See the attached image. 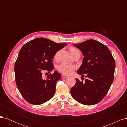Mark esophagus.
<instances>
[{"instance_id":"esophagus-1","label":"esophagus","mask_w":127,"mask_h":127,"mask_svg":"<svg viewBox=\"0 0 127 127\" xmlns=\"http://www.w3.org/2000/svg\"><path fill=\"white\" fill-rule=\"evenodd\" d=\"M61 77H62L63 78H68L69 76L66 75H64V74H62L61 75Z\"/></svg>"}]
</instances>
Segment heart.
I'll return each instance as SVG.
<instances>
[{
    "instance_id": "b5f03b06",
    "label": "heart",
    "mask_w": 127,
    "mask_h": 127,
    "mask_svg": "<svg viewBox=\"0 0 127 127\" xmlns=\"http://www.w3.org/2000/svg\"><path fill=\"white\" fill-rule=\"evenodd\" d=\"M69 50L72 56H74L75 55L77 54V53H80V51L79 50L74 47H70ZM60 52V51H58L56 52L54 55L55 59H58V57ZM75 68L76 66H74V65L67 64H61L58 67V70H59V72L63 73V74L64 75H70L73 72V71L75 69Z\"/></svg>"
}]
</instances>
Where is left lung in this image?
Listing matches in <instances>:
<instances>
[{
	"mask_svg": "<svg viewBox=\"0 0 127 127\" xmlns=\"http://www.w3.org/2000/svg\"><path fill=\"white\" fill-rule=\"evenodd\" d=\"M81 51L84 58L77 74H86L85 82L76 78L70 90L72 97L84 105L100 102L108 92L114 79L116 63L110 51L97 41L89 40L74 44Z\"/></svg>",
	"mask_w": 127,
	"mask_h": 127,
	"instance_id": "8db88e82",
	"label": "left lung"
}]
</instances>
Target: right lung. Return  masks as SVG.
<instances>
[{
	"instance_id": "obj_1",
	"label": "right lung",
	"mask_w": 127,
	"mask_h": 127,
	"mask_svg": "<svg viewBox=\"0 0 127 127\" xmlns=\"http://www.w3.org/2000/svg\"><path fill=\"white\" fill-rule=\"evenodd\" d=\"M66 43H57L45 38H36L23 46L15 64L16 83L22 96L29 103L40 105L55 95L56 85L60 73L55 71L45 78L44 71H52L56 52Z\"/></svg>"
}]
</instances>
